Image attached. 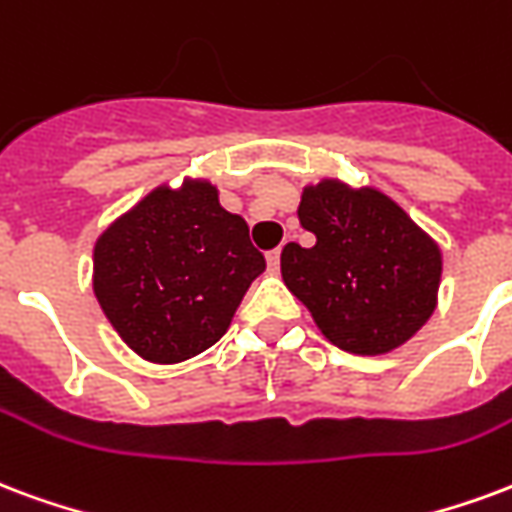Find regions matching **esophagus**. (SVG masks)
Returning a JSON list of instances; mask_svg holds the SVG:
<instances>
[{
    "mask_svg": "<svg viewBox=\"0 0 512 512\" xmlns=\"http://www.w3.org/2000/svg\"><path fill=\"white\" fill-rule=\"evenodd\" d=\"M279 257H282V249H271V252L266 255L268 271H271V274H276V271H279Z\"/></svg>",
    "mask_w": 512,
    "mask_h": 512,
    "instance_id": "1",
    "label": "esophagus"
}]
</instances>
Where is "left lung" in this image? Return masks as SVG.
<instances>
[{
  "instance_id": "8db88e82",
  "label": "left lung",
  "mask_w": 512,
  "mask_h": 512,
  "mask_svg": "<svg viewBox=\"0 0 512 512\" xmlns=\"http://www.w3.org/2000/svg\"><path fill=\"white\" fill-rule=\"evenodd\" d=\"M298 219L314 246L282 249V279L333 347L385 355L429 323L442 249L391 195L323 179L304 187Z\"/></svg>"
}]
</instances>
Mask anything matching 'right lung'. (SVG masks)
Segmentation results:
<instances>
[{
  "mask_svg": "<svg viewBox=\"0 0 512 512\" xmlns=\"http://www.w3.org/2000/svg\"><path fill=\"white\" fill-rule=\"evenodd\" d=\"M97 304L135 355L181 363L217 344L266 260L217 184H160L94 241Z\"/></svg>",
  "mask_w": 512,
  "mask_h": 512,
  "instance_id": "right-lung-1",
  "label": "right lung"
}]
</instances>
